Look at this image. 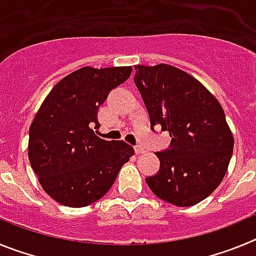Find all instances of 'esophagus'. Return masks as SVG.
Here are the masks:
<instances>
[{
    "mask_svg": "<svg viewBox=\"0 0 256 256\" xmlns=\"http://www.w3.org/2000/svg\"><path fill=\"white\" fill-rule=\"evenodd\" d=\"M134 152H136V155H141V154L144 152V148H141V146H136Z\"/></svg>",
    "mask_w": 256,
    "mask_h": 256,
    "instance_id": "esophagus-1",
    "label": "esophagus"
}]
</instances>
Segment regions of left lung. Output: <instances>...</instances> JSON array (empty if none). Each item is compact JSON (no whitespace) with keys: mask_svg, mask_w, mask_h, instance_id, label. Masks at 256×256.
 Segmentation results:
<instances>
[{"mask_svg":"<svg viewBox=\"0 0 256 256\" xmlns=\"http://www.w3.org/2000/svg\"><path fill=\"white\" fill-rule=\"evenodd\" d=\"M134 69L151 128L159 126L172 137L170 148L156 152L160 169L146 183L169 204H198L220 184L234 152L224 112L216 96L178 68L159 64Z\"/></svg>","mask_w":256,"mask_h":256,"instance_id":"8db88e82","label":"left lung"}]
</instances>
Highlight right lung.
I'll list each match as a JSON object with an SVG mask.
<instances>
[{
  "label": "right lung",
  "mask_w": 256,
  "mask_h": 256,
  "mask_svg": "<svg viewBox=\"0 0 256 256\" xmlns=\"http://www.w3.org/2000/svg\"><path fill=\"white\" fill-rule=\"evenodd\" d=\"M130 73L132 66L80 68L52 88L36 114L29 162L42 188L58 204L82 208L100 200L134 155L124 141H105L92 130L108 92Z\"/></svg>",
  "instance_id": "right-lung-1"
}]
</instances>
